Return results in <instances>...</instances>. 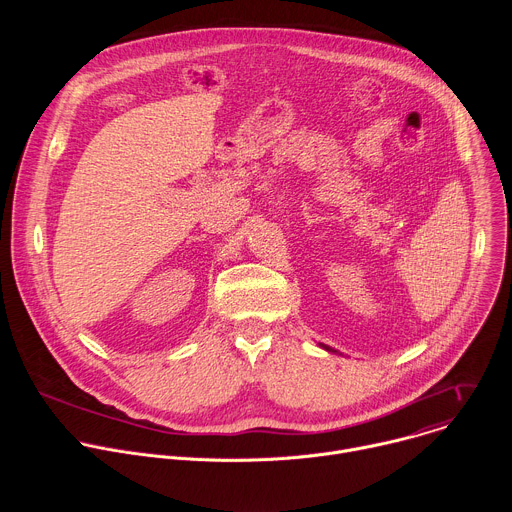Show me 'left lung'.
<instances>
[{
	"mask_svg": "<svg viewBox=\"0 0 512 512\" xmlns=\"http://www.w3.org/2000/svg\"><path fill=\"white\" fill-rule=\"evenodd\" d=\"M328 350H330V348H328Z\"/></svg>",
	"mask_w": 512,
	"mask_h": 512,
	"instance_id": "8db88e82",
	"label": "left lung"
}]
</instances>
